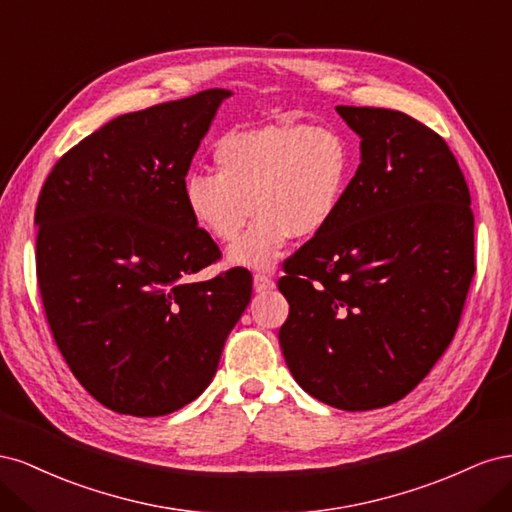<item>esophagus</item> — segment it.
Here are the masks:
<instances>
[{"label":"esophagus","instance_id":"obj_1","mask_svg":"<svg viewBox=\"0 0 512 512\" xmlns=\"http://www.w3.org/2000/svg\"><path fill=\"white\" fill-rule=\"evenodd\" d=\"M273 288H275V282L271 280L269 275H265V273H256L254 275V290L256 292H269Z\"/></svg>","mask_w":512,"mask_h":512}]
</instances>
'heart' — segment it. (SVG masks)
I'll list each match as a JSON object with an SVG mask.
<instances>
[{"instance_id":"b5f03b06","label":"heart","mask_w":512,"mask_h":512,"mask_svg":"<svg viewBox=\"0 0 512 512\" xmlns=\"http://www.w3.org/2000/svg\"><path fill=\"white\" fill-rule=\"evenodd\" d=\"M215 173L190 170L181 183L190 220L218 243L235 241L228 265L271 269L294 237H316L342 205L350 151L342 136L318 126H262L224 136Z\"/></svg>"}]
</instances>
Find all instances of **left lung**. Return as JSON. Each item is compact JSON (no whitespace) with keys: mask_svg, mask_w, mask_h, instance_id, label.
Instances as JSON below:
<instances>
[{"mask_svg":"<svg viewBox=\"0 0 512 512\" xmlns=\"http://www.w3.org/2000/svg\"><path fill=\"white\" fill-rule=\"evenodd\" d=\"M361 164L335 220L288 258L280 346L322 404L406 397L455 337L474 277L470 190L444 138L391 108L337 106Z\"/></svg>","mask_w":512,"mask_h":512,"instance_id":"8db88e82","label":"left lung"}]
</instances>
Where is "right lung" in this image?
Listing matches in <instances>:
<instances>
[{
    "label": "right lung",
    "instance_id": "right-lung-1",
    "mask_svg": "<svg viewBox=\"0 0 512 512\" xmlns=\"http://www.w3.org/2000/svg\"><path fill=\"white\" fill-rule=\"evenodd\" d=\"M228 89L121 115L72 147L36 207V273L59 352L119 414L188 406L218 371L252 299V275L188 277L220 247L183 207L181 183Z\"/></svg>",
    "mask_w": 512,
    "mask_h": 512
}]
</instances>
